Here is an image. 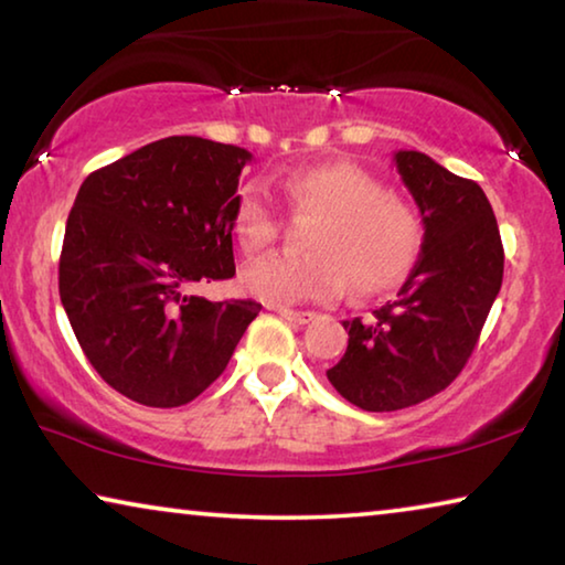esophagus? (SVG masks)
Masks as SVG:
<instances>
[{
  "label": "esophagus",
  "instance_id": "1",
  "mask_svg": "<svg viewBox=\"0 0 565 565\" xmlns=\"http://www.w3.org/2000/svg\"><path fill=\"white\" fill-rule=\"evenodd\" d=\"M271 309L279 313V317H284V319H289V321H294V323H309V321H313L317 319V313L313 311H294V309H284V306H271Z\"/></svg>",
  "mask_w": 565,
  "mask_h": 565
}]
</instances>
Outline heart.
Listing matches in <instances>:
<instances>
[{"label":"heart","mask_w":565,"mask_h":565,"mask_svg":"<svg viewBox=\"0 0 565 565\" xmlns=\"http://www.w3.org/2000/svg\"><path fill=\"white\" fill-rule=\"evenodd\" d=\"M294 216H319L311 226V254H269L242 271L246 294L271 306L333 301L349 286L359 294L391 289L404 279L420 248V218L366 169L327 161L296 169L279 181ZM279 214L259 186L236 202L234 236L246 254L269 246Z\"/></svg>","instance_id":"1"}]
</instances>
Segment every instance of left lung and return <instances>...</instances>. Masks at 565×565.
<instances>
[{
    "label": "left lung",
    "mask_w": 565,
    "mask_h": 565,
    "mask_svg": "<svg viewBox=\"0 0 565 565\" xmlns=\"http://www.w3.org/2000/svg\"><path fill=\"white\" fill-rule=\"evenodd\" d=\"M396 169L424 222V242L396 299L369 321H343L349 347L327 371L363 411H398L436 396L461 374L503 281V244L483 189L420 151Z\"/></svg>",
    "instance_id": "8db88e82"
}]
</instances>
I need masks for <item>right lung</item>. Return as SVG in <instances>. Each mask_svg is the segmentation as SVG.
<instances>
[{
  "label": "right lung",
  "mask_w": 565,
  "mask_h": 565,
  "mask_svg": "<svg viewBox=\"0 0 565 565\" xmlns=\"http://www.w3.org/2000/svg\"><path fill=\"white\" fill-rule=\"evenodd\" d=\"M242 147L167 137L84 179L66 218L60 296L97 374L137 404L174 408L222 376L252 299L209 301L196 281L236 274Z\"/></svg>",
  "instance_id": "right-lung-1"
}]
</instances>
